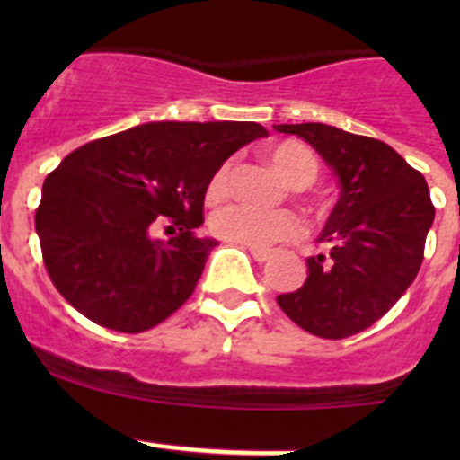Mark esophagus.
Instances as JSON below:
<instances>
[{
    "label": "esophagus",
    "mask_w": 460,
    "mask_h": 460,
    "mask_svg": "<svg viewBox=\"0 0 460 460\" xmlns=\"http://www.w3.org/2000/svg\"><path fill=\"white\" fill-rule=\"evenodd\" d=\"M249 253L253 255L255 262H265V260L271 255V251L270 249H255V246H249Z\"/></svg>",
    "instance_id": "34e87169"
}]
</instances>
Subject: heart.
I'll use <instances>...</instances> for the list:
<instances>
[{
  "label": "heart",
  "mask_w": 460,
  "mask_h": 460,
  "mask_svg": "<svg viewBox=\"0 0 460 460\" xmlns=\"http://www.w3.org/2000/svg\"><path fill=\"white\" fill-rule=\"evenodd\" d=\"M271 164L290 184L306 186L318 177V158L302 142H280L270 152ZM230 193V164L218 165L207 181V200L221 202ZM211 233L217 237L243 246H270L292 239L302 233V221L290 209H255L251 205L233 202L217 209L209 218Z\"/></svg>",
  "instance_id": "b5f03b06"
}]
</instances>
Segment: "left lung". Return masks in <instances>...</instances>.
I'll return each mask as SVG.
<instances>
[{"instance_id":"1","label":"left lung","mask_w":460,"mask_h":460,"mask_svg":"<svg viewBox=\"0 0 460 460\" xmlns=\"http://www.w3.org/2000/svg\"><path fill=\"white\" fill-rule=\"evenodd\" d=\"M332 165L341 198L308 258L304 286L276 302L288 318L320 339H348L385 315L403 296L424 260L433 226L424 174L382 140L327 124H280Z\"/></svg>"}]
</instances>
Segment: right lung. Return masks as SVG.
<instances>
[{
  "mask_svg": "<svg viewBox=\"0 0 460 460\" xmlns=\"http://www.w3.org/2000/svg\"><path fill=\"white\" fill-rule=\"evenodd\" d=\"M267 136L255 121H152L92 140L43 181L36 233L59 295L101 327L140 334L193 295L217 246L207 181L230 154ZM158 226L175 237L153 239Z\"/></svg>",
  "mask_w": 460,
  "mask_h": 460,
  "instance_id": "1",
  "label": "right lung"
}]
</instances>
